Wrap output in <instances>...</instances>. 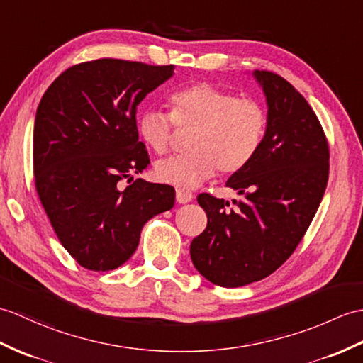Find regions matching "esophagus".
Masks as SVG:
<instances>
[{
  "label": "esophagus",
  "instance_id": "obj_1",
  "mask_svg": "<svg viewBox=\"0 0 363 363\" xmlns=\"http://www.w3.org/2000/svg\"><path fill=\"white\" fill-rule=\"evenodd\" d=\"M191 199H193L191 191L184 190V189L176 190V201H178L179 204H187V202H190Z\"/></svg>",
  "mask_w": 363,
  "mask_h": 363
}]
</instances>
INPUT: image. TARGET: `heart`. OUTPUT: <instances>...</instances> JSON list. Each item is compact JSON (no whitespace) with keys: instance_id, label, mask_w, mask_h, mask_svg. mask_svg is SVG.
Listing matches in <instances>:
<instances>
[{"instance_id":"1","label":"heart","mask_w":363,"mask_h":363,"mask_svg":"<svg viewBox=\"0 0 363 363\" xmlns=\"http://www.w3.org/2000/svg\"><path fill=\"white\" fill-rule=\"evenodd\" d=\"M170 113L147 109L138 119V133L156 155L170 148L173 123L195 128L189 153L159 161L157 179L182 189H193L218 172L232 174L246 167L264 139L267 116L254 99H242L206 82L193 83L170 97Z\"/></svg>"}]
</instances>
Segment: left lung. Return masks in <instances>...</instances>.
<instances>
[{"mask_svg": "<svg viewBox=\"0 0 363 363\" xmlns=\"http://www.w3.org/2000/svg\"><path fill=\"white\" fill-rule=\"evenodd\" d=\"M267 102L264 139L254 159L233 173L229 201L201 193L206 230L191 241L198 272L223 288L271 275L296 250L322 202L330 148L313 108L288 80L254 71Z\"/></svg>", "mask_w": 363, "mask_h": 363, "instance_id": "1", "label": "left lung"}]
</instances>
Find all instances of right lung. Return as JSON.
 Listing matches in <instances>:
<instances>
[{
	"instance_id": "1",
	"label": "right lung",
	"mask_w": 363,
	"mask_h": 363,
	"mask_svg": "<svg viewBox=\"0 0 363 363\" xmlns=\"http://www.w3.org/2000/svg\"><path fill=\"white\" fill-rule=\"evenodd\" d=\"M173 69L99 58L62 72L40 100L35 189L63 247L89 271L122 266L138 249L143 224L174 206L172 185L130 182L150 165L138 105ZM126 177L130 185L121 189Z\"/></svg>"
}]
</instances>
